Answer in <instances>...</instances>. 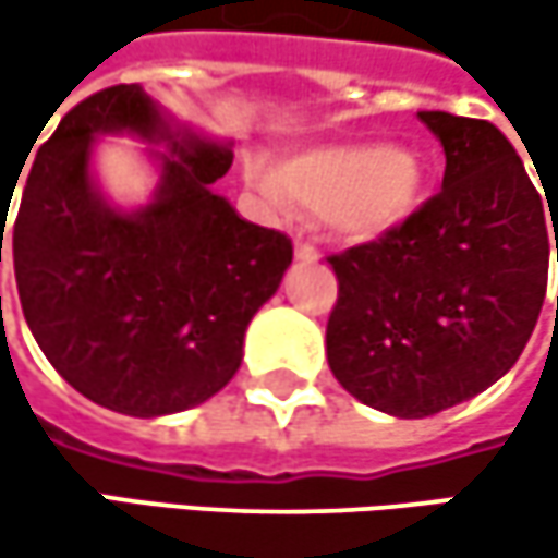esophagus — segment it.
Returning <instances> with one entry per match:
<instances>
[{
	"label": "esophagus",
	"mask_w": 558,
	"mask_h": 558,
	"mask_svg": "<svg viewBox=\"0 0 558 558\" xmlns=\"http://www.w3.org/2000/svg\"><path fill=\"white\" fill-rule=\"evenodd\" d=\"M293 255H296V262H319V252L310 242H296L293 245Z\"/></svg>",
	"instance_id": "34e87169"
}]
</instances>
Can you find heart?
I'll list each match as a JSON object with an SVG mask.
<instances>
[{
    "label": "heart",
    "mask_w": 558,
    "mask_h": 558,
    "mask_svg": "<svg viewBox=\"0 0 558 558\" xmlns=\"http://www.w3.org/2000/svg\"><path fill=\"white\" fill-rule=\"evenodd\" d=\"M429 170L410 145L329 142L293 151L278 168L248 165V183L287 213L293 203L323 216L349 242H381L403 229L426 199Z\"/></svg>",
    "instance_id": "1"
}]
</instances>
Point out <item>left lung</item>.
<instances>
[{"label":"left lung","mask_w":558,"mask_h":558,"mask_svg":"<svg viewBox=\"0 0 558 558\" xmlns=\"http://www.w3.org/2000/svg\"><path fill=\"white\" fill-rule=\"evenodd\" d=\"M416 119L446 151L442 190L393 235L329 258V368L400 420L456 407L513 368L558 258V193L539 196L501 129L452 112Z\"/></svg>","instance_id":"left-lung-1"}]
</instances>
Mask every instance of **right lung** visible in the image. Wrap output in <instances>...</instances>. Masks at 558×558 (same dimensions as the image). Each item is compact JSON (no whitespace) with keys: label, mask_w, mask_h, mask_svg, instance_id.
<instances>
[{"label":"right lung","mask_w":558,"mask_h":558,"mask_svg":"<svg viewBox=\"0 0 558 558\" xmlns=\"http://www.w3.org/2000/svg\"><path fill=\"white\" fill-rule=\"evenodd\" d=\"M106 134L149 145L159 183L148 204L101 193L92 155ZM229 168L232 142L183 125L138 83L93 93L38 148L12 229L15 283L35 342L93 403L180 413L239 372L245 329L278 293L293 245L213 190ZM2 232L5 219L0 262Z\"/></svg>","instance_id":"right-lung-1"}]
</instances>
